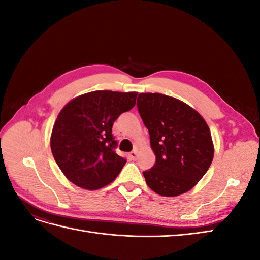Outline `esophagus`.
<instances>
[{
  "label": "esophagus",
  "instance_id": "34e87169",
  "mask_svg": "<svg viewBox=\"0 0 260 260\" xmlns=\"http://www.w3.org/2000/svg\"><path fill=\"white\" fill-rule=\"evenodd\" d=\"M138 156H139V151H138V148H135V149H133V151L130 153V157H131V158H132L133 160H136V159L138 158Z\"/></svg>",
  "mask_w": 260,
  "mask_h": 260
}]
</instances>
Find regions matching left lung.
Returning a JSON list of instances; mask_svg holds the SVG:
<instances>
[{
	"label": "left lung",
	"instance_id": "obj_1",
	"mask_svg": "<svg viewBox=\"0 0 260 260\" xmlns=\"http://www.w3.org/2000/svg\"><path fill=\"white\" fill-rule=\"evenodd\" d=\"M137 106L156 156L154 166L143 171L146 184L171 198L190 191L214 158L206 121L182 101L160 93H140Z\"/></svg>",
	"mask_w": 260,
	"mask_h": 260
}]
</instances>
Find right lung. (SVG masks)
<instances>
[{"mask_svg":"<svg viewBox=\"0 0 260 260\" xmlns=\"http://www.w3.org/2000/svg\"><path fill=\"white\" fill-rule=\"evenodd\" d=\"M137 92L93 91L67 103L51 136L54 159L74 184L98 190L116 179L125 160L114 149L112 128L122 113L136 105Z\"/></svg>","mask_w":260,"mask_h":260,"instance_id":"1","label":"right lung"}]
</instances>
